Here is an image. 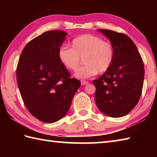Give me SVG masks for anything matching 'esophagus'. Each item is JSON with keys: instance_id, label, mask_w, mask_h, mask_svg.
Wrapping results in <instances>:
<instances>
[{"instance_id": "esophagus-1", "label": "esophagus", "mask_w": 157, "mask_h": 157, "mask_svg": "<svg viewBox=\"0 0 157 157\" xmlns=\"http://www.w3.org/2000/svg\"><path fill=\"white\" fill-rule=\"evenodd\" d=\"M89 83V82L87 81H84V80H81V84L82 85H86Z\"/></svg>"}]
</instances>
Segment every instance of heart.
I'll return each mask as SVG.
<instances>
[{"label": "heart", "instance_id": "1", "mask_svg": "<svg viewBox=\"0 0 157 157\" xmlns=\"http://www.w3.org/2000/svg\"><path fill=\"white\" fill-rule=\"evenodd\" d=\"M72 48L62 46L58 50V58L65 68L75 71L83 58L84 65L79 68L75 77L86 79L95 74L107 71L114 59V48L110 42L91 34L78 36L71 42Z\"/></svg>", "mask_w": 157, "mask_h": 157}]
</instances>
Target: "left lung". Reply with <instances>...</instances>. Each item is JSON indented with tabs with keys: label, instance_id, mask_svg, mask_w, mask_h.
Here are the masks:
<instances>
[{
	"label": "left lung",
	"instance_id": "1",
	"mask_svg": "<svg viewBox=\"0 0 157 157\" xmlns=\"http://www.w3.org/2000/svg\"><path fill=\"white\" fill-rule=\"evenodd\" d=\"M98 31L109 39L115 54L109 69L93 81L96 88L95 103L105 115L119 118L128 114L139 102L144 65L136 45L128 36L105 29Z\"/></svg>",
	"mask_w": 157,
	"mask_h": 157
}]
</instances>
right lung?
<instances>
[{"instance_id":"obj_1","label":"right lung","mask_w":157,"mask_h":157,"mask_svg":"<svg viewBox=\"0 0 157 157\" xmlns=\"http://www.w3.org/2000/svg\"><path fill=\"white\" fill-rule=\"evenodd\" d=\"M66 35L56 30L35 37L23 48L18 62L17 79L23 102L44 123H55L66 115L81 85L71 78L58 58Z\"/></svg>"}]
</instances>
